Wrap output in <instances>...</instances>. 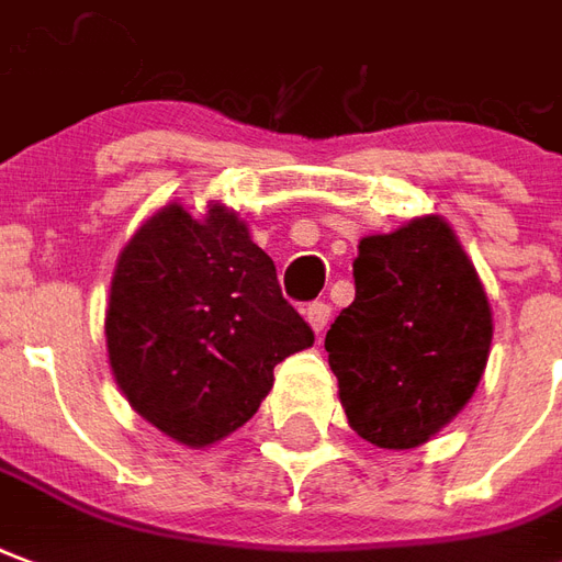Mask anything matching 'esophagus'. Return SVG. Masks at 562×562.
Listing matches in <instances>:
<instances>
[{
    "label": "esophagus",
    "mask_w": 562,
    "mask_h": 562,
    "mask_svg": "<svg viewBox=\"0 0 562 562\" xmlns=\"http://www.w3.org/2000/svg\"><path fill=\"white\" fill-rule=\"evenodd\" d=\"M306 322L313 324L315 334H322L324 327H327V322H330V303H324V301L310 303V306H306Z\"/></svg>",
    "instance_id": "1"
}]
</instances>
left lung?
I'll return each mask as SVG.
<instances>
[{"mask_svg": "<svg viewBox=\"0 0 562 562\" xmlns=\"http://www.w3.org/2000/svg\"><path fill=\"white\" fill-rule=\"evenodd\" d=\"M488 345V297L443 220L360 240L355 303L324 339L360 438L384 450L426 443L473 396Z\"/></svg>", "mask_w": 562, "mask_h": 562, "instance_id": "left-lung-1", "label": "left lung"}]
</instances>
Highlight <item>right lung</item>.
<instances>
[{
    "label": "right lung",
    "mask_w": 562,
    "mask_h": 562,
    "mask_svg": "<svg viewBox=\"0 0 562 562\" xmlns=\"http://www.w3.org/2000/svg\"><path fill=\"white\" fill-rule=\"evenodd\" d=\"M313 339L270 256L228 207L205 220L164 207L119 256L106 310L112 372L133 408L187 447L240 429L273 386V366Z\"/></svg>",
    "instance_id": "add662e5"
}]
</instances>
